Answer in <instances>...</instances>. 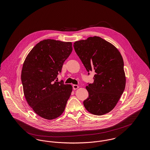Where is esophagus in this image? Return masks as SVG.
<instances>
[{
  "label": "esophagus",
  "instance_id": "obj_1",
  "mask_svg": "<svg viewBox=\"0 0 150 150\" xmlns=\"http://www.w3.org/2000/svg\"><path fill=\"white\" fill-rule=\"evenodd\" d=\"M72 87H73V89L74 90H75V89H77L78 88L79 86L78 85H73Z\"/></svg>",
  "mask_w": 150,
  "mask_h": 150
}]
</instances>
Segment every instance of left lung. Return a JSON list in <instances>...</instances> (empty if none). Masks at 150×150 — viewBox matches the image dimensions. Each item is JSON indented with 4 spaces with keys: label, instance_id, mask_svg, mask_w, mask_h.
Instances as JSON below:
<instances>
[{
    "label": "left lung",
    "instance_id": "left-lung-1",
    "mask_svg": "<svg viewBox=\"0 0 150 150\" xmlns=\"http://www.w3.org/2000/svg\"><path fill=\"white\" fill-rule=\"evenodd\" d=\"M74 47L86 71L95 72L93 83L86 86L89 97L83 102L84 107L93 115L108 113L116 106L125 87L121 53L111 43L96 36L75 42Z\"/></svg>",
    "mask_w": 150,
    "mask_h": 150
}]
</instances>
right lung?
I'll use <instances>...</instances> for the list:
<instances>
[{"instance_id":"right-lung-1","label":"right lung","mask_w":150,"mask_h":150,"mask_svg":"<svg viewBox=\"0 0 150 150\" xmlns=\"http://www.w3.org/2000/svg\"><path fill=\"white\" fill-rule=\"evenodd\" d=\"M72 50L71 42L45 39L36 45L23 62L24 96L36 114L45 119L61 116L71 94V85L56 79Z\"/></svg>"}]
</instances>
